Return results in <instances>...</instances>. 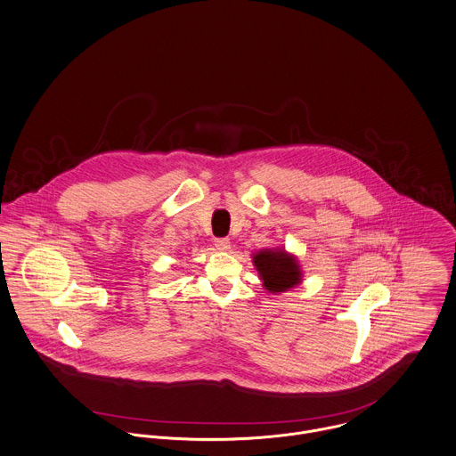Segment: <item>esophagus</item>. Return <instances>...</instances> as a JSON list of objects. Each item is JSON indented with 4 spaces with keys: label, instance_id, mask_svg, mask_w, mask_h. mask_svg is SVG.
Returning a JSON list of instances; mask_svg holds the SVG:
<instances>
[{
    "label": "esophagus",
    "instance_id": "34e87169",
    "mask_svg": "<svg viewBox=\"0 0 456 456\" xmlns=\"http://www.w3.org/2000/svg\"><path fill=\"white\" fill-rule=\"evenodd\" d=\"M214 244H216V248L219 249V251H228L230 249V239H216L214 240Z\"/></svg>",
    "mask_w": 456,
    "mask_h": 456
}]
</instances>
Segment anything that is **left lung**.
<instances>
[{"instance_id": "1", "label": "left lung", "mask_w": 456, "mask_h": 456, "mask_svg": "<svg viewBox=\"0 0 456 456\" xmlns=\"http://www.w3.org/2000/svg\"><path fill=\"white\" fill-rule=\"evenodd\" d=\"M253 265L258 271L262 287L269 294H283L303 281V269L296 255L285 248H269L253 253Z\"/></svg>"}]
</instances>
